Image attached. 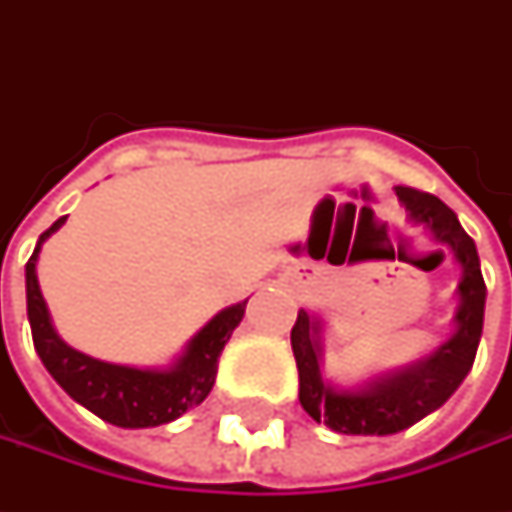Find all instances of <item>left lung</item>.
<instances>
[{
  "label": "left lung",
  "mask_w": 512,
  "mask_h": 512,
  "mask_svg": "<svg viewBox=\"0 0 512 512\" xmlns=\"http://www.w3.org/2000/svg\"><path fill=\"white\" fill-rule=\"evenodd\" d=\"M396 196L410 222L424 227L439 245L450 247L453 259L462 267V282L456 290L459 307L453 316L456 330L419 362L382 373L362 387H336L322 376V319L302 307L290 330L299 367V402L310 419L347 436H390L439 410L470 373L482 339L487 287L476 242L464 233L456 213L442 199L413 187H396Z\"/></svg>",
  "instance_id": "1"
}]
</instances>
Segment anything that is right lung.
Returning a JSON list of instances; mask_svg holds the SVG:
<instances>
[{"mask_svg":"<svg viewBox=\"0 0 512 512\" xmlns=\"http://www.w3.org/2000/svg\"><path fill=\"white\" fill-rule=\"evenodd\" d=\"M68 216L56 219L39 236L36 250L25 265V290H28V322L33 333V347L42 364L68 393L73 402L88 407L99 419L116 427H159L182 413L193 410L207 399L216 382L219 356L225 350L230 333L239 327L245 316V302L225 307L216 313L190 342L185 353L170 367H128L93 359L88 353L70 347L50 322L48 305L42 299L36 279V259L50 233L65 225Z\"/></svg>","mask_w":512,"mask_h":512,"instance_id":"right-lung-1","label":"right lung"}]
</instances>
